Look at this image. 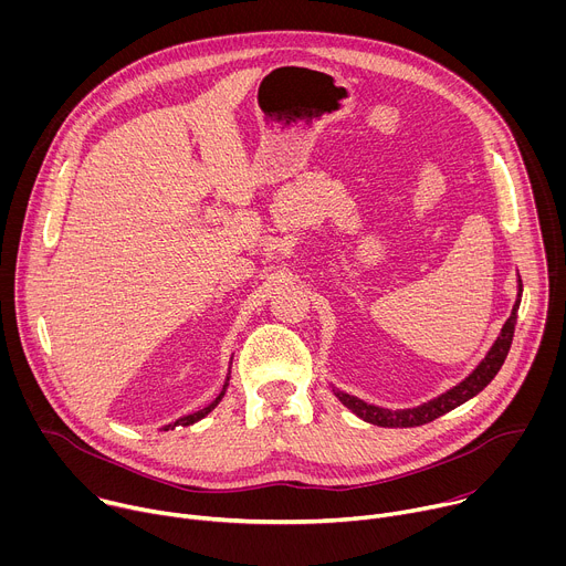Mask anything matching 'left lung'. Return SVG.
Instances as JSON below:
<instances>
[{
    "label": "left lung",
    "mask_w": 566,
    "mask_h": 566,
    "mask_svg": "<svg viewBox=\"0 0 566 566\" xmlns=\"http://www.w3.org/2000/svg\"><path fill=\"white\" fill-rule=\"evenodd\" d=\"M522 302V280H517V300L513 304V311L509 315V319L504 322V327L497 336V340L493 343V347L489 349V354L481 358V363L454 387H450L448 391L439 394L437 398H430L428 402H421L417 408H408V410H387L380 406H374V402H367L358 396H352L347 391L334 389V394L338 396V400L343 402L345 408H349L358 419L371 423V426H380V428H417L423 423H430L439 417H443L446 412L459 408L461 402L470 400L472 396H476L483 387H486L497 371L502 369L511 343H513V334H515V325H517V308Z\"/></svg>",
    "instance_id": "left-lung-1"
}]
</instances>
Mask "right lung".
Returning a JSON list of instances; mask_svg holds the SVG:
<instances>
[{"label": "right lung", "instance_id": "1", "mask_svg": "<svg viewBox=\"0 0 566 566\" xmlns=\"http://www.w3.org/2000/svg\"><path fill=\"white\" fill-rule=\"evenodd\" d=\"M228 380H230V369H228V376H226V382H223V389L219 391V396L210 402V406H206L203 410H199V412H192V415H186V417H181V419H177L175 423H170V426H166L164 430H175L177 426H184V428H188V426H192V423H197V421H201L203 417H208L217 406H219V400L223 398V394H226V389H228Z\"/></svg>", "mask_w": 566, "mask_h": 566}]
</instances>
